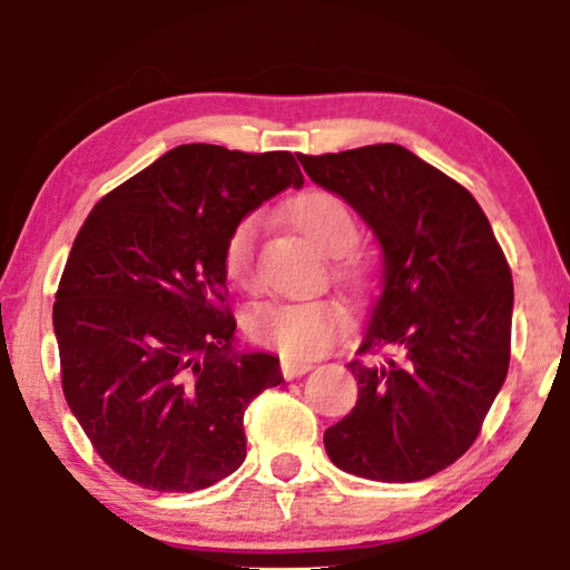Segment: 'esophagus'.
<instances>
[{
  "instance_id": "1",
  "label": "esophagus",
  "mask_w": 570,
  "mask_h": 570,
  "mask_svg": "<svg viewBox=\"0 0 570 570\" xmlns=\"http://www.w3.org/2000/svg\"><path fill=\"white\" fill-rule=\"evenodd\" d=\"M311 371V363H298V361H283V376L285 379H298L303 373Z\"/></svg>"
}]
</instances>
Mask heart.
<instances>
[{
	"label": "heart",
	"instance_id": "b5f03b06",
	"mask_svg": "<svg viewBox=\"0 0 570 570\" xmlns=\"http://www.w3.org/2000/svg\"><path fill=\"white\" fill-rule=\"evenodd\" d=\"M287 217L322 252L334 254L337 275L357 283L365 275L361 254L345 248L355 236V217L337 194L326 189H303L287 202ZM256 217L246 215L233 225L223 244V272L230 285L252 291ZM347 311L337 301L264 303L248 316L246 330L254 342L269 345L287 361H311L324 355L347 330Z\"/></svg>",
	"mask_w": 570,
	"mask_h": 570
}]
</instances>
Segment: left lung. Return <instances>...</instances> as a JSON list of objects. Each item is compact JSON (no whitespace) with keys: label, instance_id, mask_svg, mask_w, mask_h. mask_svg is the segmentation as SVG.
Masks as SVG:
<instances>
[{"label":"left lung","instance_id":"obj_1","mask_svg":"<svg viewBox=\"0 0 570 570\" xmlns=\"http://www.w3.org/2000/svg\"><path fill=\"white\" fill-rule=\"evenodd\" d=\"M298 160L384 248V283L347 363L357 402L326 428V454L357 478H431L478 441L509 373L513 279L503 248L478 199L407 147Z\"/></svg>","mask_w":570,"mask_h":570}]
</instances>
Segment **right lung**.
<instances>
[{
  "instance_id": "add662e5",
  "label": "right lung",
  "mask_w": 570,
  "mask_h": 570,
  "mask_svg": "<svg viewBox=\"0 0 570 570\" xmlns=\"http://www.w3.org/2000/svg\"><path fill=\"white\" fill-rule=\"evenodd\" d=\"M287 186H303L287 150L178 145L85 217L53 303L61 389L124 480L197 493L244 464L246 407L283 373L233 350L223 244Z\"/></svg>"
}]
</instances>
